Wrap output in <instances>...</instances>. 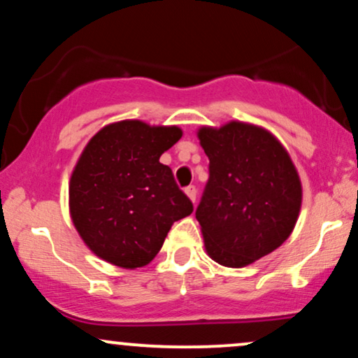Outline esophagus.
Masks as SVG:
<instances>
[{
    "label": "esophagus",
    "instance_id": "esophagus-1",
    "mask_svg": "<svg viewBox=\"0 0 358 358\" xmlns=\"http://www.w3.org/2000/svg\"><path fill=\"white\" fill-rule=\"evenodd\" d=\"M185 193H187V196L192 200V202H195V200H196V188L193 187V185L185 188Z\"/></svg>",
    "mask_w": 358,
    "mask_h": 358
}]
</instances>
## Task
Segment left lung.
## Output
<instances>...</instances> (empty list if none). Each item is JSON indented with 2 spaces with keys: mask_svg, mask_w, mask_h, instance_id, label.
Masks as SVG:
<instances>
[{
  "mask_svg": "<svg viewBox=\"0 0 358 358\" xmlns=\"http://www.w3.org/2000/svg\"><path fill=\"white\" fill-rule=\"evenodd\" d=\"M208 156V176L196 220L205 250L227 268L268 256L296 225L303 188L279 139L264 127L231 121L196 133Z\"/></svg>",
  "mask_w": 358,
  "mask_h": 358,
  "instance_id": "obj_1",
  "label": "left lung"
}]
</instances>
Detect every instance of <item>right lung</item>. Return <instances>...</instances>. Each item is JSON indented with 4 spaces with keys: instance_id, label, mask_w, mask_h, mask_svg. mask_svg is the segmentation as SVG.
<instances>
[{
    "instance_id": "right-lung-1",
    "label": "right lung",
    "mask_w": 358,
    "mask_h": 358,
    "mask_svg": "<svg viewBox=\"0 0 358 358\" xmlns=\"http://www.w3.org/2000/svg\"><path fill=\"white\" fill-rule=\"evenodd\" d=\"M178 126L126 119L97 131L69 183L73 227L102 261L124 269L150 264L173 222L193 205L159 156L182 138Z\"/></svg>"
}]
</instances>
